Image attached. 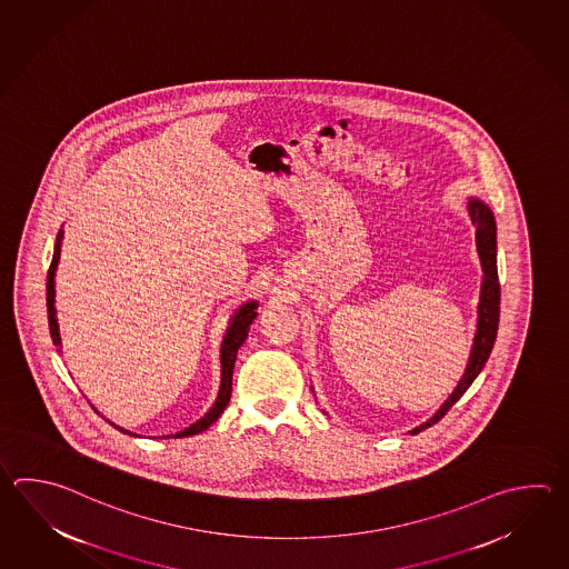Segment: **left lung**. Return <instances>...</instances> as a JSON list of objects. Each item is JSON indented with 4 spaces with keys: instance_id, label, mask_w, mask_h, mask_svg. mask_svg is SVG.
<instances>
[{
    "instance_id": "left-lung-1",
    "label": "left lung",
    "mask_w": 569,
    "mask_h": 569,
    "mask_svg": "<svg viewBox=\"0 0 569 569\" xmlns=\"http://www.w3.org/2000/svg\"><path fill=\"white\" fill-rule=\"evenodd\" d=\"M466 209L470 214V221L476 227V251L480 257L482 266V281H480V300H478V318H476V335L470 357L466 362L465 375L456 385L452 395L441 403L440 409L423 421L418 428L411 429L409 433H419L426 428H431L438 423L446 411L466 393V389L475 383L476 377L485 369L490 350L495 347L497 340V330H499L500 313V286L499 271H497V222L495 214L488 204H485L480 198L468 197Z\"/></svg>"
}]
</instances>
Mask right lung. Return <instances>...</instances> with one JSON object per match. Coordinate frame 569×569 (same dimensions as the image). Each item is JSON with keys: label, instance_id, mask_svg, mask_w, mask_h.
I'll return each mask as SVG.
<instances>
[{"label": "right lung", "instance_id": "1", "mask_svg": "<svg viewBox=\"0 0 569 569\" xmlns=\"http://www.w3.org/2000/svg\"><path fill=\"white\" fill-rule=\"evenodd\" d=\"M62 239H64V231L60 229L59 234H57L54 256H52V263H50V269H48L47 279L48 326H50V337H52L57 347H60V330L59 318H57V306H54V302H57V290H54V288H57V279L54 278H57V267H59ZM257 306H259L257 300H249V302L241 303V306L234 310V313H232L229 326H227V330H224V337H222L221 342V387H219V395H217L214 403H212V407H210L209 411H207L202 418L194 421L192 426L182 429V431H178L172 438H188V436L202 433L204 429H209L217 419L221 418L224 407H227L229 399H231L232 369H234L237 352H239V348L243 345L244 338L249 337V328H251L253 320H256ZM109 423H111V421H109ZM111 426H116V423H111ZM117 429L123 431V433L133 436L128 429Z\"/></svg>", "mask_w": 569, "mask_h": 569}]
</instances>
